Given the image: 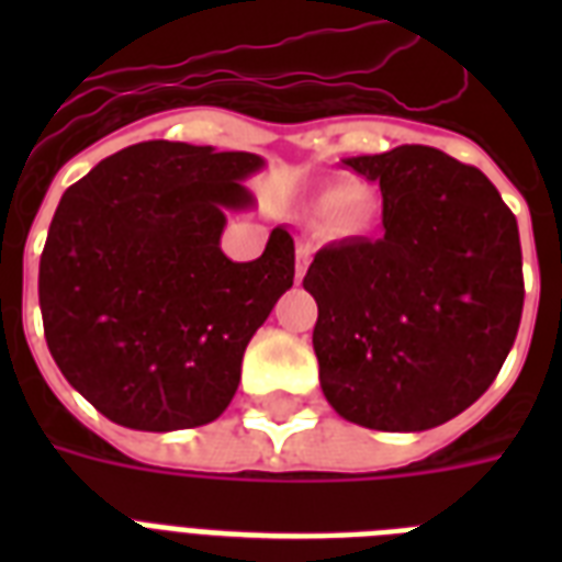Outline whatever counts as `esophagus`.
Segmentation results:
<instances>
[{
  "label": "esophagus",
  "mask_w": 562,
  "mask_h": 562,
  "mask_svg": "<svg viewBox=\"0 0 562 562\" xmlns=\"http://www.w3.org/2000/svg\"><path fill=\"white\" fill-rule=\"evenodd\" d=\"M308 262H312V245H300L297 247V282H303V277H306V268Z\"/></svg>",
  "instance_id": "34e87169"
}]
</instances>
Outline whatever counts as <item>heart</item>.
<instances>
[{"mask_svg":"<svg viewBox=\"0 0 562 562\" xmlns=\"http://www.w3.org/2000/svg\"><path fill=\"white\" fill-rule=\"evenodd\" d=\"M308 210L317 218L333 215L335 233H341V236L368 233L375 218L373 194L359 192L352 183H329V187H324L312 198Z\"/></svg>","mask_w":562,"mask_h":562,"instance_id":"1","label":"heart"}]
</instances>
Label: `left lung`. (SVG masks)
<instances>
[{
  "mask_svg": "<svg viewBox=\"0 0 562 562\" xmlns=\"http://www.w3.org/2000/svg\"><path fill=\"white\" fill-rule=\"evenodd\" d=\"M344 166L379 180L384 236L326 245L308 265L324 396L375 431L443 426L493 384L519 333L514 212L475 166L428 145Z\"/></svg>",
  "mask_w": 562,
  "mask_h": 562,
  "instance_id": "obj_1",
  "label": "left lung"
}]
</instances>
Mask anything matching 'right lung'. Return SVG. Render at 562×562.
Here are the masks:
<instances>
[{"mask_svg":"<svg viewBox=\"0 0 562 562\" xmlns=\"http://www.w3.org/2000/svg\"><path fill=\"white\" fill-rule=\"evenodd\" d=\"M259 154L210 145H131L57 203L40 256V312L66 382L108 419L178 431L218 419L241 359L294 282V238L265 254L221 250L227 212L250 210Z\"/></svg>","mask_w":562,"mask_h":562,"instance_id":"add662e5","label":"right lung"}]
</instances>
